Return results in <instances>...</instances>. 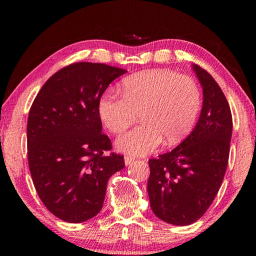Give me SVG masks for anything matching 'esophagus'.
I'll return each mask as SVG.
<instances>
[{"label": "esophagus", "mask_w": 256, "mask_h": 256, "mask_svg": "<svg viewBox=\"0 0 256 256\" xmlns=\"http://www.w3.org/2000/svg\"><path fill=\"white\" fill-rule=\"evenodd\" d=\"M134 162V157H130V156H126L124 157V164L126 166H129V164H132Z\"/></svg>", "instance_id": "esophagus-1"}]
</instances>
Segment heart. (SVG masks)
Instances as JSON below:
<instances>
[{"label": "heart", "mask_w": 256, "mask_h": 256, "mask_svg": "<svg viewBox=\"0 0 256 256\" xmlns=\"http://www.w3.org/2000/svg\"><path fill=\"white\" fill-rule=\"evenodd\" d=\"M120 92L108 90L99 99L98 113L104 128L121 134L141 114V124L116 141L118 149L134 156L152 152L166 140L180 142L194 128L202 93L194 79L170 70H152L126 78Z\"/></svg>", "instance_id": "b5f03b06"}]
</instances>
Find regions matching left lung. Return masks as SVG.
I'll return each mask as SVG.
<instances>
[{
    "instance_id": "obj_1",
    "label": "left lung",
    "mask_w": 256,
    "mask_h": 256,
    "mask_svg": "<svg viewBox=\"0 0 256 256\" xmlns=\"http://www.w3.org/2000/svg\"><path fill=\"white\" fill-rule=\"evenodd\" d=\"M192 68L204 94L200 118L180 146L149 160L148 194L152 212L177 226L197 222L214 200L228 164L233 128L222 88L204 68Z\"/></svg>"
}]
</instances>
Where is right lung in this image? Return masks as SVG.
<instances>
[{"instance_id": "add662e5", "label": "right lung", "mask_w": 256, "mask_h": 256, "mask_svg": "<svg viewBox=\"0 0 256 256\" xmlns=\"http://www.w3.org/2000/svg\"><path fill=\"white\" fill-rule=\"evenodd\" d=\"M127 72L100 62L68 65L44 84L26 124L28 162L40 200L57 218L82 222L101 211L107 182L124 168L110 152L98 104L108 85Z\"/></svg>"}]
</instances>
